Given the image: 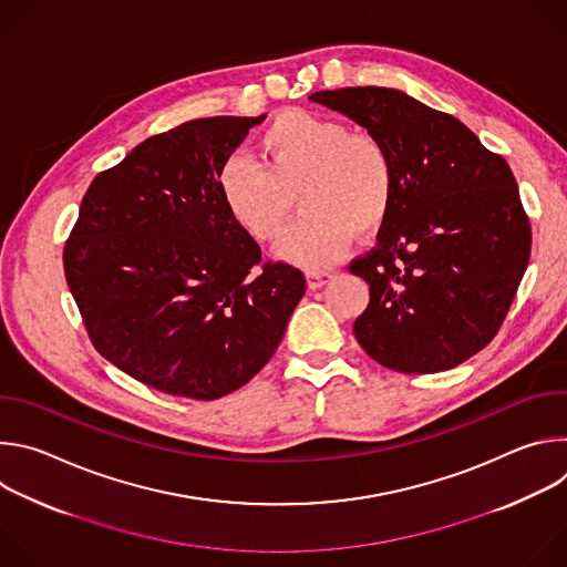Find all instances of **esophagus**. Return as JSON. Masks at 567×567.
<instances>
[{
    "label": "esophagus",
    "instance_id": "esophagus-1",
    "mask_svg": "<svg viewBox=\"0 0 567 567\" xmlns=\"http://www.w3.org/2000/svg\"><path fill=\"white\" fill-rule=\"evenodd\" d=\"M330 280H332V274H330V271H309V274H307V287H309L311 291H316V289H320V287H326Z\"/></svg>",
    "mask_w": 567,
    "mask_h": 567
}]
</instances>
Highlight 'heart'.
<instances>
[{"label": "heart", "mask_w": 567, "mask_h": 567, "mask_svg": "<svg viewBox=\"0 0 567 567\" xmlns=\"http://www.w3.org/2000/svg\"><path fill=\"white\" fill-rule=\"evenodd\" d=\"M258 161L235 154L219 171L217 190L228 217L251 239L271 241L289 217L287 193L305 182V213L282 237L278 256L320 269L348 247L352 230L368 233L390 210L394 175L385 147L337 121L291 110L262 132Z\"/></svg>", "instance_id": "1"}]
</instances>
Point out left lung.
Wrapping results in <instances>:
<instances>
[{
  "label": "left lung",
  "instance_id": "left-lung-1",
  "mask_svg": "<svg viewBox=\"0 0 567 567\" xmlns=\"http://www.w3.org/2000/svg\"><path fill=\"white\" fill-rule=\"evenodd\" d=\"M309 101L365 127L392 161L379 245L350 265L370 285L357 341L396 372L460 365L496 337L529 262V219L507 161L399 90L346 87Z\"/></svg>",
  "mask_w": 567,
  "mask_h": 567
}]
</instances>
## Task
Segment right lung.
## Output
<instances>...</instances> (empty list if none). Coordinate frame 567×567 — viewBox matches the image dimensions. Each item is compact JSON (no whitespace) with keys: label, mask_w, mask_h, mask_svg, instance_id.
Listing matches in <instances>:
<instances>
[{"label":"right lung","mask_w":567,"mask_h":567,"mask_svg":"<svg viewBox=\"0 0 567 567\" xmlns=\"http://www.w3.org/2000/svg\"><path fill=\"white\" fill-rule=\"evenodd\" d=\"M262 116H210L138 143L101 173L64 247L96 350L136 381L219 399L278 350L305 276L262 260L224 210L217 177Z\"/></svg>","instance_id":"obj_1"}]
</instances>
